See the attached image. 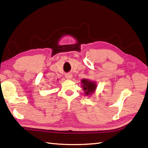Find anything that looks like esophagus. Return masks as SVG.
<instances>
[{
  "mask_svg": "<svg viewBox=\"0 0 148 148\" xmlns=\"http://www.w3.org/2000/svg\"><path fill=\"white\" fill-rule=\"evenodd\" d=\"M65 77L66 79H71V78H72V75H71V73H66V74H65Z\"/></svg>",
  "mask_w": 148,
  "mask_h": 148,
  "instance_id": "esophagus-1",
  "label": "esophagus"
}]
</instances>
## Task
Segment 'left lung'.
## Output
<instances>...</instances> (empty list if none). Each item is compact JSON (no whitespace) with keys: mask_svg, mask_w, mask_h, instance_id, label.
<instances>
[{"mask_svg":"<svg viewBox=\"0 0 148 148\" xmlns=\"http://www.w3.org/2000/svg\"><path fill=\"white\" fill-rule=\"evenodd\" d=\"M82 87L85 96H91L95 92L97 88V84L95 82H92L88 79H82Z\"/></svg>","mask_w":148,"mask_h":148,"instance_id":"8db88e82","label":"left lung"}]
</instances>
